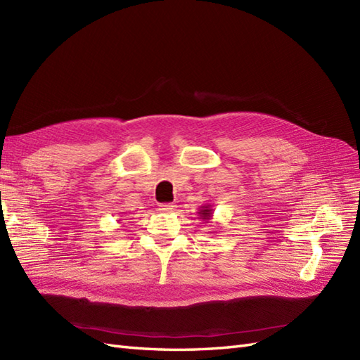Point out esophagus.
I'll use <instances>...</instances> for the list:
<instances>
[{"label": "esophagus", "mask_w": 360, "mask_h": 360, "mask_svg": "<svg viewBox=\"0 0 360 360\" xmlns=\"http://www.w3.org/2000/svg\"><path fill=\"white\" fill-rule=\"evenodd\" d=\"M174 208H176L174 204H160V210L164 211V213H170V211H173Z\"/></svg>", "instance_id": "34e87169"}]
</instances>
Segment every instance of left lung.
<instances>
[{
  "mask_svg": "<svg viewBox=\"0 0 360 360\" xmlns=\"http://www.w3.org/2000/svg\"><path fill=\"white\" fill-rule=\"evenodd\" d=\"M200 216H202V219H210V214H211V210H208V207H205L204 210H200V213H199Z\"/></svg>",
  "mask_w": 360,
  "mask_h": 360,
  "instance_id": "obj_1",
  "label": "left lung"
}]
</instances>
